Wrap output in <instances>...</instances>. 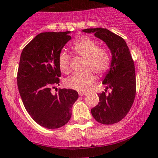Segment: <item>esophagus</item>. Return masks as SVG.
<instances>
[{"mask_svg":"<svg viewBox=\"0 0 158 158\" xmlns=\"http://www.w3.org/2000/svg\"><path fill=\"white\" fill-rule=\"evenodd\" d=\"M79 95L80 96H83L87 95V93H85V92H79Z\"/></svg>","mask_w":158,"mask_h":158,"instance_id":"1","label":"esophagus"}]
</instances>
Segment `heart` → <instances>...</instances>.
Returning <instances> with one entry per match:
<instances>
[{
	"label": "heart",
	"instance_id": "b5f03b06",
	"mask_svg": "<svg viewBox=\"0 0 158 158\" xmlns=\"http://www.w3.org/2000/svg\"><path fill=\"white\" fill-rule=\"evenodd\" d=\"M72 50L76 56L85 58V70L83 73H76L65 80V86L77 91H87L95 82V76L92 71L98 75L105 74L111 65V59L109 52L106 48L99 47V43L92 38H80L72 46ZM58 63L60 71L64 74L69 73L70 57L66 52L59 54Z\"/></svg>",
	"mask_w": 158,
	"mask_h": 158
}]
</instances>
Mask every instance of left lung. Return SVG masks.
Segmentation results:
<instances>
[{"instance_id":"8db88e82","label":"left lung","mask_w":158,"mask_h":158,"mask_svg":"<svg viewBox=\"0 0 158 158\" xmlns=\"http://www.w3.org/2000/svg\"><path fill=\"white\" fill-rule=\"evenodd\" d=\"M103 41L112 55L111 65L102 84L111 93L99 94V102L91 110L95 120L102 124H113L125 117L131 110L136 95L135 67L129 48L123 38L106 28L84 29ZM99 96V95H98Z\"/></svg>"}]
</instances>
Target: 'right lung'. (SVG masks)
Instances as JSON below:
<instances>
[{"label":"right lung","mask_w":158,"mask_h":158,"mask_svg":"<svg viewBox=\"0 0 158 158\" xmlns=\"http://www.w3.org/2000/svg\"><path fill=\"white\" fill-rule=\"evenodd\" d=\"M65 32H43L26 45L20 58L18 87L23 104L37 123L48 129H57L66 124L72 116V107L79 94L71 89H59L58 59L65 44L71 40Z\"/></svg>","instance_id":"right-lung-1"}]
</instances>
